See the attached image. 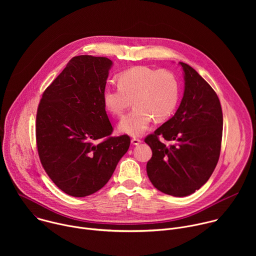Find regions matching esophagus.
<instances>
[{"label":"esophagus","instance_id":"esophagus-1","mask_svg":"<svg viewBox=\"0 0 256 256\" xmlns=\"http://www.w3.org/2000/svg\"><path fill=\"white\" fill-rule=\"evenodd\" d=\"M132 144H134V146H136V144H140L142 142V140H140V138H132Z\"/></svg>","mask_w":256,"mask_h":256}]
</instances>
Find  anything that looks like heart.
<instances>
[{"label": "heart", "mask_w": 256, "mask_h": 256, "mask_svg": "<svg viewBox=\"0 0 256 256\" xmlns=\"http://www.w3.org/2000/svg\"><path fill=\"white\" fill-rule=\"evenodd\" d=\"M118 84V89L104 88L102 101L109 114L120 116L132 100V110L118 124V130L122 134H142L153 118L155 122L165 120L177 106L179 84L170 70L134 66L120 74Z\"/></svg>", "instance_id": "obj_1"}]
</instances>
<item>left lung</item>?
I'll use <instances>...</instances> for the list:
<instances>
[{
	"label": "left lung",
	"instance_id": "1",
	"mask_svg": "<svg viewBox=\"0 0 256 256\" xmlns=\"http://www.w3.org/2000/svg\"><path fill=\"white\" fill-rule=\"evenodd\" d=\"M184 79V97L175 114L144 138L152 149L147 174L160 192L188 196L214 172L221 151L223 114L212 88L188 64L179 62ZM174 142L170 148L158 136Z\"/></svg>",
	"mask_w": 256,
	"mask_h": 256
}]
</instances>
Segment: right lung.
<instances>
[{"label": "right lung", "mask_w": 256, "mask_h": 256, "mask_svg": "<svg viewBox=\"0 0 256 256\" xmlns=\"http://www.w3.org/2000/svg\"><path fill=\"white\" fill-rule=\"evenodd\" d=\"M114 62L104 56L72 58L46 88L36 116L40 162L54 184L83 198L101 190L130 148L126 134L110 136L102 101Z\"/></svg>", "instance_id": "add662e5"}]
</instances>
